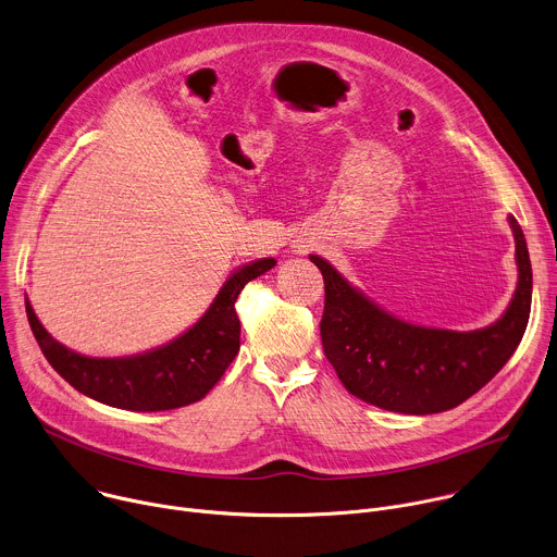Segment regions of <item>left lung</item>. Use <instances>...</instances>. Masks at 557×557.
<instances>
[{
    "label": "left lung",
    "instance_id": "1",
    "mask_svg": "<svg viewBox=\"0 0 557 557\" xmlns=\"http://www.w3.org/2000/svg\"><path fill=\"white\" fill-rule=\"evenodd\" d=\"M518 288L500 320L456 333L396 320L352 288L326 260L310 256L324 275L322 344L339 381L357 399L401 414H436L467 401L516 352L531 312V262L513 215Z\"/></svg>",
    "mask_w": 557,
    "mask_h": 557
}]
</instances>
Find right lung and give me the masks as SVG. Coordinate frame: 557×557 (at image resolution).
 I'll return each mask as SVG.
<instances>
[{"label":"right lung","instance_id":"obj_1","mask_svg":"<svg viewBox=\"0 0 557 557\" xmlns=\"http://www.w3.org/2000/svg\"><path fill=\"white\" fill-rule=\"evenodd\" d=\"M273 267L275 260L264 258L235 271L187 333L134 357L97 359L72 352L48 335L28 301L26 314L44 357L74 389L121 410H176L200 401L235 359L240 350L235 299L251 280Z\"/></svg>","mask_w":557,"mask_h":557}]
</instances>
